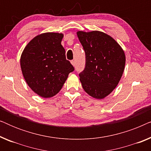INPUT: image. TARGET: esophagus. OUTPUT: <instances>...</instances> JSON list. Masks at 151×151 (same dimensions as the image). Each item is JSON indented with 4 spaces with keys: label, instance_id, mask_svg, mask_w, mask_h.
Returning <instances> with one entry per match:
<instances>
[{
    "label": "esophagus",
    "instance_id": "34e87169",
    "mask_svg": "<svg viewBox=\"0 0 151 151\" xmlns=\"http://www.w3.org/2000/svg\"><path fill=\"white\" fill-rule=\"evenodd\" d=\"M71 65L73 66V67H75V65H76V62L74 61V60H71Z\"/></svg>",
    "mask_w": 151,
    "mask_h": 151
}]
</instances>
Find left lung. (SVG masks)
Returning a JSON list of instances; mask_svg holds the SVG:
<instances>
[{"instance_id": "8db88e82", "label": "left lung", "mask_w": 151, "mask_h": 151, "mask_svg": "<svg viewBox=\"0 0 151 151\" xmlns=\"http://www.w3.org/2000/svg\"><path fill=\"white\" fill-rule=\"evenodd\" d=\"M77 35L86 55L84 69L80 73L82 88L93 98L103 99L116 87L124 70V51L112 37L99 31Z\"/></svg>"}]
</instances>
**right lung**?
Masks as SVG:
<instances>
[{"label":"right lung","mask_w":151,"mask_h":151,"mask_svg":"<svg viewBox=\"0 0 151 151\" xmlns=\"http://www.w3.org/2000/svg\"><path fill=\"white\" fill-rule=\"evenodd\" d=\"M63 34L47 32L32 39L20 57V67L27 84L42 98L54 96L61 90L74 67L66 59Z\"/></svg>","instance_id":"add662e5"}]
</instances>
